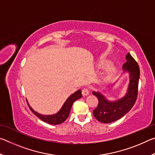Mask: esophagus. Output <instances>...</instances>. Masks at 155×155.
<instances>
[{
  "label": "esophagus",
  "mask_w": 155,
  "mask_h": 155,
  "mask_svg": "<svg viewBox=\"0 0 155 155\" xmlns=\"http://www.w3.org/2000/svg\"><path fill=\"white\" fill-rule=\"evenodd\" d=\"M82 94L83 96H87L89 94V90H87V88H84L82 90Z\"/></svg>",
  "instance_id": "1"
}]
</instances>
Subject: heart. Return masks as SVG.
I'll list each match as a JSON object with an SVG mask.
<instances>
[{
    "mask_svg": "<svg viewBox=\"0 0 155 155\" xmlns=\"http://www.w3.org/2000/svg\"><path fill=\"white\" fill-rule=\"evenodd\" d=\"M110 64H111V61L107 58H101L96 62V67L98 69H103L106 67L101 76V78L103 81L109 80L116 73V68L114 65Z\"/></svg>",
    "mask_w": 155,
    "mask_h": 155,
    "instance_id": "heart-1",
    "label": "heart"
}]
</instances>
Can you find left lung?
Listing matches in <instances>:
<instances>
[{
    "label": "left lung",
    "mask_w": 155,
    "mask_h": 155,
    "mask_svg": "<svg viewBox=\"0 0 155 155\" xmlns=\"http://www.w3.org/2000/svg\"><path fill=\"white\" fill-rule=\"evenodd\" d=\"M122 70L124 73L129 74V83L124 96L116 101H110L99 91L92 92L98 100V105L93 110V115L102 123L109 124L120 119L132 109L135 103L140 72L137 63L129 52L126 55V62L122 65Z\"/></svg>",
    "instance_id": "left-lung-1"
}]
</instances>
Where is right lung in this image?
Listing matches in <instances>:
<instances>
[{
  "label": "right lung",
  "instance_id": "1",
  "mask_svg": "<svg viewBox=\"0 0 155 155\" xmlns=\"http://www.w3.org/2000/svg\"><path fill=\"white\" fill-rule=\"evenodd\" d=\"M81 98H82V94H81V90H78L74 94H72V95L65 101L64 104H63L61 109H60L58 112L52 115H42L39 114V113L34 111V110L31 108L29 104L28 103V101H27L31 111H32L38 118H40V120H42V121L46 123H48V124L57 125L61 124V123L64 122L65 120L68 118V117L69 116L70 110H71L72 106L73 103H74V102Z\"/></svg>",
  "mask_w": 155,
  "mask_h": 155
}]
</instances>
